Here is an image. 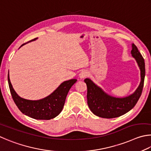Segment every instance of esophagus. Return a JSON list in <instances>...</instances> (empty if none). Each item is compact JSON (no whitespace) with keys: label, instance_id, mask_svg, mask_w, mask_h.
Listing matches in <instances>:
<instances>
[{"label":"esophagus","instance_id":"obj_1","mask_svg":"<svg viewBox=\"0 0 151 151\" xmlns=\"http://www.w3.org/2000/svg\"><path fill=\"white\" fill-rule=\"evenodd\" d=\"M88 76V71H87L86 70L81 71V73H80V78L81 79L85 78H86Z\"/></svg>","mask_w":151,"mask_h":151}]
</instances>
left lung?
<instances>
[{"mask_svg": "<svg viewBox=\"0 0 151 151\" xmlns=\"http://www.w3.org/2000/svg\"><path fill=\"white\" fill-rule=\"evenodd\" d=\"M131 55L136 60L141 70V81L137 90L133 94L123 98L109 96L96 85L90 79L84 81L88 88V104L91 112L98 117L106 119L118 117L133 109L141 96L145 76V65L143 57L137 47L132 44Z\"/></svg>", "mask_w": 151, "mask_h": 151, "instance_id": "left-lung-1", "label": "left lung"}]
</instances>
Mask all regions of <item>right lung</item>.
<instances>
[{"instance_id": "right-lung-1", "label": "right lung", "mask_w": 151, "mask_h": 151, "mask_svg": "<svg viewBox=\"0 0 151 151\" xmlns=\"http://www.w3.org/2000/svg\"><path fill=\"white\" fill-rule=\"evenodd\" d=\"M37 38L29 42L34 41ZM8 81L12 99L23 114L35 119L50 120L56 117L62 111L68 91L77 80L72 79L63 81L50 96L44 99L34 101L22 98L16 93L10 83L9 75L8 76Z\"/></svg>"}]
</instances>
